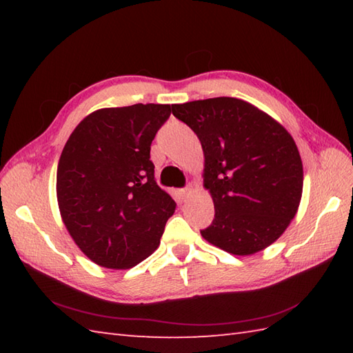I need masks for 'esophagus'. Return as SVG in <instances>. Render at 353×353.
Returning <instances> with one entry per match:
<instances>
[{
	"instance_id": "obj_1",
	"label": "esophagus",
	"mask_w": 353,
	"mask_h": 353,
	"mask_svg": "<svg viewBox=\"0 0 353 353\" xmlns=\"http://www.w3.org/2000/svg\"><path fill=\"white\" fill-rule=\"evenodd\" d=\"M191 194V188H183L182 191H181V196H182V199H186Z\"/></svg>"
}]
</instances>
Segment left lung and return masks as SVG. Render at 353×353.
I'll return each instance as SVG.
<instances>
[{
	"label": "left lung",
	"instance_id": "obj_1",
	"mask_svg": "<svg viewBox=\"0 0 353 353\" xmlns=\"http://www.w3.org/2000/svg\"><path fill=\"white\" fill-rule=\"evenodd\" d=\"M172 115L191 127L203 148V186L215 216L201 236L238 256L267 249L302 200L303 165L288 130L234 97L172 104Z\"/></svg>",
	"mask_w": 353,
	"mask_h": 353
}]
</instances>
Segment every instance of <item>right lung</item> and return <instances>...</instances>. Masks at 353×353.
I'll list each match as a JSON object with an SVG mask.
<instances>
[{"instance_id": "obj_1", "label": "right lung", "mask_w": 353, "mask_h": 353, "mask_svg": "<svg viewBox=\"0 0 353 353\" xmlns=\"http://www.w3.org/2000/svg\"><path fill=\"white\" fill-rule=\"evenodd\" d=\"M171 109L139 103L94 110L66 141L56 176L59 211L97 265L132 268L161 244L176 203L156 183L150 145Z\"/></svg>"}]
</instances>
